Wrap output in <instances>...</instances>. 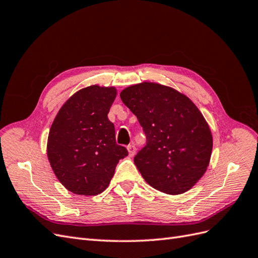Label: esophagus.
<instances>
[{
    "label": "esophagus",
    "mask_w": 258,
    "mask_h": 258,
    "mask_svg": "<svg viewBox=\"0 0 258 258\" xmlns=\"http://www.w3.org/2000/svg\"><path fill=\"white\" fill-rule=\"evenodd\" d=\"M127 150H128V153H129L130 157H134L135 154H136V147H135V145H129L127 147Z\"/></svg>",
    "instance_id": "obj_1"
}]
</instances>
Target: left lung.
<instances>
[{"label":"left lung","mask_w":258,"mask_h":258,"mask_svg":"<svg viewBox=\"0 0 258 258\" xmlns=\"http://www.w3.org/2000/svg\"><path fill=\"white\" fill-rule=\"evenodd\" d=\"M120 99L146 135V145L135 157L146 183L168 195L188 191L206 173L213 147L199 108L184 93L152 82L129 86Z\"/></svg>","instance_id":"left-lung-1"}]
</instances>
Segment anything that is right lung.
Listing matches in <instances>:
<instances>
[{
  "mask_svg": "<svg viewBox=\"0 0 258 258\" xmlns=\"http://www.w3.org/2000/svg\"><path fill=\"white\" fill-rule=\"evenodd\" d=\"M117 96L113 86L91 85L76 91L54 117L47 140V157L59 182L82 196L104 191L119 159L128 156L117 145L107 114Z\"/></svg>",
  "mask_w": 258,
  "mask_h": 258,
  "instance_id": "obj_1",
  "label": "right lung"
}]
</instances>
